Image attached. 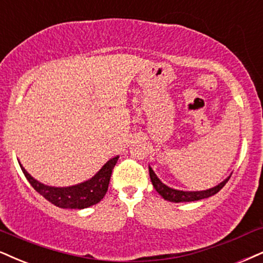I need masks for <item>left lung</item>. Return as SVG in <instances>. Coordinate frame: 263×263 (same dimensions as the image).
<instances>
[{
	"label": "left lung",
	"instance_id": "8db88e82",
	"mask_svg": "<svg viewBox=\"0 0 263 263\" xmlns=\"http://www.w3.org/2000/svg\"><path fill=\"white\" fill-rule=\"evenodd\" d=\"M148 172H150V178L152 181V185H154L155 189L160 195L163 197L164 200L171 201V202H190V201H197L207 199V197L215 195V194L218 193L219 190L222 189L223 186L226 185L227 181L229 180V176L227 179H224L222 183H219L218 185L211 187V189L202 190V191H183V190H176L172 189V187L167 186L166 184H163L162 181L158 179L155 172L152 171V168L148 166Z\"/></svg>",
	"mask_w": 263,
	"mask_h": 263
}]
</instances>
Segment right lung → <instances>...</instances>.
<instances>
[{
  "instance_id": "add662e5",
  "label": "right lung",
  "mask_w": 263,
  "mask_h": 263,
  "mask_svg": "<svg viewBox=\"0 0 263 263\" xmlns=\"http://www.w3.org/2000/svg\"><path fill=\"white\" fill-rule=\"evenodd\" d=\"M119 156H116L109 160L107 163L93 176L91 179L84 181V183L77 184V185L66 186V187H56L48 186L34 179L30 174L25 171L22 166L21 168L24 173L30 185L42 195L47 201L53 203L54 206L61 207V209H76L82 210L96 205L103 199L106 195L107 189H108L109 179L113 168H115Z\"/></svg>"
}]
</instances>
